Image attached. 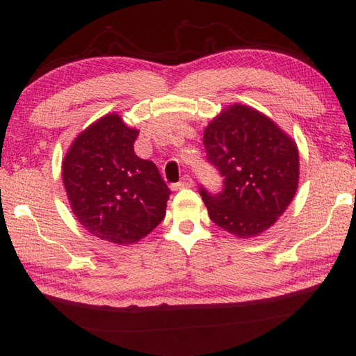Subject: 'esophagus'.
<instances>
[{
  "label": "esophagus",
  "instance_id": "1",
  "mask_svg": "<svg viewBox=\"0 0 356 356\" xmlns=\"http://www.w3.org/2000/svg\"><path fill=\"white\" fill-rule=\"evenodd\" d=\"M176 186L177 188H191V186H194V180L191 179V176H188V174H185V176L180 179V182Z\"/></svg>",
  "mask_w": 356,
  "mask_h": 356
}]
</instances>
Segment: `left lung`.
I'll list each match as a JSON object with an SVG mask.
<instances>
[{"instance_id": "obj_1", "label": "left lung", "mask_w": 356, "mask_h": 356, "mask_svg": "<svg viewBox=\"0 0 356 356\" xmlns=\"http://www.w3.org/2000/svg\"><path fill=\"white\" fill-rule=\"evenodd\" d=\"M207 159L225 177V190L200 188L208 214L238 238L260 236L289 207L298 188L297 143L274 120L234 104L203 131Z\"/></svg>"}]
</instances>
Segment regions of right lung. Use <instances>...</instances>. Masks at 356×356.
I'll return each instance as SVG.
<instances>
[{
    "label": "right lung",
    "instance_id": "obj_1",
    "mask_svg": "<svg viewBox=\"0 0 356 356\" xmlns=\"http://www.w3.org/2000/svg\"><path fill=\"white\" fill-rule=\"evenodd\" d=\"M139 131L116 113L78 134L63 161L73 214L95 237L133 245L163 220L170 188L151 161L134 153Z\"/></svg>",
    "mask_w": 356,
    "mask_h": 356
}]
</instances>
